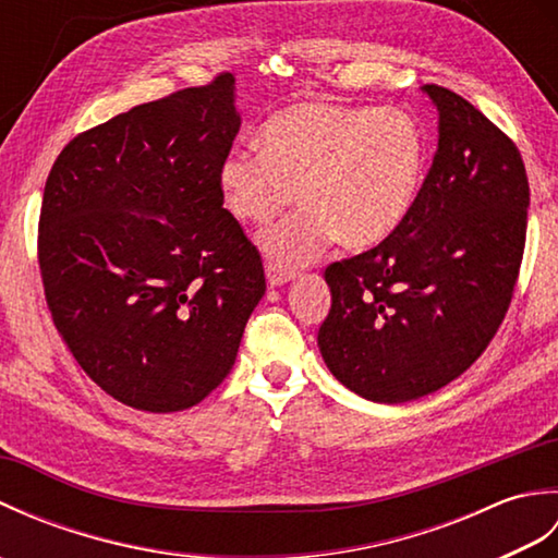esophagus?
Wrapping results in <instances>:
<instances>
[{
	"mask_svg": "<svg viewBox=\"0 0 558 558\" xmlns=\"http://www.w3.org/2000/svg\"><path fill=\"white\" fill-rule=\"evenodd\" d=\"M292 278H294V270H282L276 264H266V280H268L270 288L286 286V282L292 280Z\"/></svg>",
	"mask_w": 558,
	"mask_h": 558,
	"instance_id": "esophagus-1",
	"label": "esophagus"
}]
</instances>
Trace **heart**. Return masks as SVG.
Wrapping results in <instances>:
<instances>
[{
	"label": "heart",
	"instance_id": "obj_1",
	"mask_svg": "<svg viewBox=\"0 0 558 558\" xmlns=\"http://www.w3.org/2000/svg\"><path fill=\"white\" fill-rule=\"evenodd\" d=\"M426 170V134L402 108L294 102L258 129V150H232L218 186L230 216L266 225L258 236L268 264L294 270L340 240L366 248L393 234L417 204Z\"/></svg>",
	"mask_w": 558,
	"mask_h": 558
}]
</instances>
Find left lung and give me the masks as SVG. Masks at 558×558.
Returning <instances> with one entry per match:
<instances>
[{
  "label": "left lung",
  "mask_w": 558,
  "mask_h": 558,
  "mask_svg": "<svg viewBox=\"0 0 558 558\" xmlns=\"http://www.w3.org/2000/svg\"><path fill=\"white\" fill-rule=\"evenodd\" d=\"M438 148L417 204L386 240L326 268L318 350L342 386L408 402L470 369L499 330L525 248L530 186L515 144L475 105L422 86Z\"/></svg>",
  "instance_id": "left-lung-1"
}]
</instances>
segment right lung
I'll return each mask as SVG.
<instances>
[{
    "label": "right lung",
    "mask_w": 558,
    "mask_h": 558,
    "mask_svg": "<svg viewBox=\"0 0 558 558\" xmlns=\"http://www.w3.org/2000/svg\"><path fill=\"white\" fill-rule=\"evenodd\" d=\"M240 124L234 78L220 74L78 134L47 177V306L81 369L129 408L204 400L266 292L256 246L218 186Z\"/></svg>",
    "instance_id": "1"
}]
</instances>
